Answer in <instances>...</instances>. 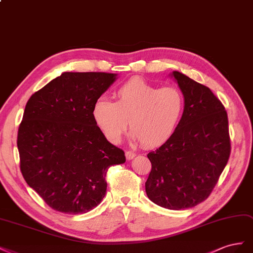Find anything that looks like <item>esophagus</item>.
Listing matches in <instances>:
<instances>
[{
    "label": "esophagus",
    "instance_id": "obj_1",
    "mask_svg": "<svg viewBox=\"0 0 253 253\" xmlns=\"http://www.w3.org/2000/svg\"><path fill=\"white\" fill-rule=\"evenodd\" d=\"M125 156H126L127 160H131V159H133L135 157V153H133V151H131V150H127L125 153Z\"/></svg>",
    "mask_w": 253,
    "mask_h": 253
}]
</instances>
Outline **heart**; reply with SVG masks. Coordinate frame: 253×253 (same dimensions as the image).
Wrapping results in <instances>:
<instances>
[{"instance_id":"heart-1","label":"heart","mask_w":253,"mask_h":253,"mask_svg":"<svg viewBox=\"0 0 253 253\" xmlns=\"http://www.w3.org/2000/svg\"><path fill=\"white\" fill-rule=\"evenodd\" d=\"M183 96L177 88H158L141 78H132L115 93V102L98 98L93 119L113 144L122 141L128 129L144 147H156L174 133L183 111Z\"/></svg>"}]
</instances>
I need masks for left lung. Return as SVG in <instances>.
<instances>
[{"mask_svg": "<svg viewBox=\"0 0 253 253\" xmlns=\"http://www.w3.org/2000/svg\"><path fill=\"white\" fill-rule=\"evenodd\" d=\"M184 109L174 133L147 155L148 198L169 210H184L212 193L231 153L228 115L208 86L174 71Z\"/></svg>", "mask_w": 253, "mask_h": 253, "instance_id": "8db88e82", "label": "left lung"}]
</instances>
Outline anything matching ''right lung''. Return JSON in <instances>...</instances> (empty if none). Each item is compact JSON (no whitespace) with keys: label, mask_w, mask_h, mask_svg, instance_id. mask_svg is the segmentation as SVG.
I'll use <instances>...</instances> for the list:
<instances>
[{"label":"right lung","mask_w":253,"mask_h":253,"mask_svg":"<svg viewBox=\"0 0 253 253\" xmlns=\"http://www.w3.org/2000/svg\"><path fill=\"white\" fill-rule=\"evenodd\" d=\"M117 79L104 72H64L28 99L19 126L20 169L54 210L84 214L107 191L106 172L125 154L105 138L93 106Z\"/></svg>","instance_id":"add662e5"}]
</instances>
